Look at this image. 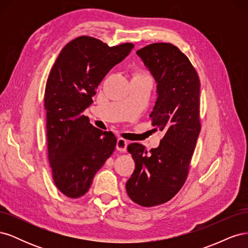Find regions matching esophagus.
I'll list each match as a JSON object with an SVG mask.
<instances>
[{"label":"esophagus","mask_w":248,"mask_h":248,"mask_svg":"<svg viewBox=\"0 0 248 248\" xmlns=\"http://www.w3.org/2000/svg\"><path fill=\"white\" fill-rule=\"evenodd\" d=\"M127 145H128V141H127V140H124V139H122V138H120V139H118V140H117V146H116V148H117L118 151L124 152V151H126Z\"/></svg>","instance_id":"obj_1"}]
</instances>
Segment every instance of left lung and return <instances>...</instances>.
Here are the masks:
<instances>
[{
    "mask_svg": "<svg viewBox=\"0 0 248 248\" xmlns=\"http://www.w3.org/2000/svg\"><path fill=\"white\" fill-rule=\"evenodd\" d=\"M156 81L154 130L164 133L148 152L139 142L127 150L136 169L126 182L129 198L142 207L170 201L183 186L201 130L200 78L190 61L170 43H153L137 51Z\"/></svg>",
    "mask_w": 248,
    "mask_h": 248,
    "instance_id": "1",
    "label": "left lung"
}]
</instances>
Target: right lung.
I'll use <instances>...</instances> for the list:
<instances>
[{
	"label": "right lung",
	"instance_id": "1",
	"mask_svg": "<svg viewBox=\"0 0 248 248\" xmlns=\"http://www.w3.org/2000/svg\"><path fill=\"white\" fill-rule=\"evenodd\" d=\"M133 47L132 43L109 47L80 36L63 47L49 72L44 94L48 161L54 182L66 197L84 196L114 152L115 134L96 128L82 112L100 81Z\"/></svg>",
	"mask_w": 248,
	"mask_h": 248
}]
</instances>
